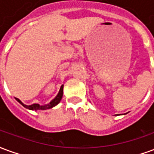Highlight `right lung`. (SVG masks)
Here are the masks:
<instances>
[{"label": "right lung", "mask_w": 154, "mask_h": 154, "mask_svg": "<svg viewBox=\"0 0 154 154\" xmlns=\"http://www.w3.org/2000/svg\"><path fill=\"white\" fill-rule=\"evenodd\" d=\"M63 85H62L60 87V89H59V91H58V93L56 97H54V99L51 100L50 102L48 104H46V105H43V106H41L39 104H33V105H30V106H27V105H25L22 102L21 100L18 99V98H16L15 97V100L18 101L19 103L21 104L23 106L26 108V109H29V110H48V109H51V108H53L55 106H57V104L60 102V100H62V98H63Z\"/></svg>", "instance_id": "add662e5"}]
</instances>
